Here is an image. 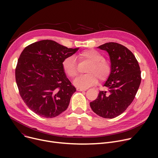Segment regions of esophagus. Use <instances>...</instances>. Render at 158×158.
<instances>
[{"mask_svg": "<svg viewBox=\"0 0 158 158\" xmlns=\"http://www.w3.org/2000/svg\"><path fill=\"white\" fill-rule=\"evenodd\" d=\"M77 91H80V92H84V91H86V89L77 88Z\"/></svg>", "mask_w": 158, "mask_h": 158, "instance_id": "obj_1", "label": "esophagus"}]
</instances>
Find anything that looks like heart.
Wrapping results in <instances>:
<instances>
[{"label":"heart","instance_id":"heart-1","mask_svg":"<svg viewBox=\"0 0 158 158\" xmlns=\"http://www.w3.org/2000/svg\"><path fill=\"white\" fill-rule=\"evenodd\" d=\"M80 61L89 62L86 69L88 73L77 77L74 80V85L80 88H87L97 83L98 78L101 81H104L109 77L111 71V66L108 61L104 60L102 54L95 50L88 49L80 52L77 56ZM64 72L70 78L77 76V65L75 58L70 56L65 58L62 63Z\"/></svg>","mask_w":158,"mask_h":158}]
</instances>
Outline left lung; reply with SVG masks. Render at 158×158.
I'll use <instances>...</instances> for the list:
<instances>
[{
    "mask_svg": "<svg viewBox=\"0 0 158 158\" xmlns=\"http://www.w3.org/2000/svg\"><path fill=\"white\" fill-rule=\"evenodd\" d=\"M98 48L108 52L111 71L104 85L108 91H101L89 105L100 117L113 118L133 101L142 79L140 68L135 55L125 46L109 42Z\"/></svg>",
    "mask_w": 158,
    "mask_h": 158,
    "instance_id": "left-lung-1",
    "label": "left lung"
}]
</instances>
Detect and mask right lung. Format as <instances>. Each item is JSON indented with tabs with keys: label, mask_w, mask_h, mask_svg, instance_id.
I'll return each instance as SVG.
<instances>
[{
	"label": "right lung",
	"mask_w": 158,
	"mask_h": 158,
	"mask_svg": "<svg viewBox=\"0 0 158 158\" xmlns=\"http://www.w3.org/2000/svg\"><path fill=\"white\" fill-rule=\"evenodd\" d=\"M79 48H69L44 40L23 49L15 69L19 94L29 108L44 118H54L69 105L75 88L62 68L65 58Z\"/></svg>",
	"instance_id": "obj_1"
}]
</instances>
